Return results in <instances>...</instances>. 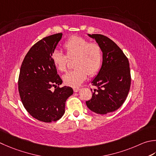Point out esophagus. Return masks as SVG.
<instances>
[{
    "label": "esophagus",
    "instance_id": "esophagus-1",
    "mask_svg": "<svg viewBox=\"0 0 156 156\" xmlns=\"http://www.w3.org/2000/svg\"><path fill=\"white\" fill-rule=\"evenodd\" d=\"M73 90H74L75 93H77L79 91V90H80V88H79L78 87H74V88H73Z\"/></svg>",
    "mask_w": 156,
    "mask_h": 156
}]
</instances>
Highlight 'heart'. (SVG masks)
<instances>
[{
    "label": "heart",
    "mask_w": 156,
    "mask_h": 156,
    "mask_svg": "<svg viewBox=\"0 0 156 156\" xmlns=\"http://www.w3.org/2000/svg\"><path fill=\"white\" fill-rule=\"evenodd\" d=\"M66 55L57 50L51 54L54 66L61 72L67 70L68 59H74L75 69L63 76L66 85L77 87L87 77L95 75L101 66L103 52L101 46L97 42H89L87 39L78 36H72L63 45Z\"/></svg>",
    "instance_id": "b5f03b06"
}]
</instances>
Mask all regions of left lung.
<instances>
[{"mask_svg": "<svg viewBox=\"0 0 156 156\" xmlns=\"http://www.w3.org/2000/svg\"><path fill=\"white\" fill-rule=\"evenodd\" d=\"M95 39L102 48L103 63L98 74L91 82L97 89H91L93 96L86 101L88 109L98 114L116 110L129 94L131 76L129 59L121 48L102 34H88Z\"/></svg>", "mask_w": 156, "mask_h": 156, "instance_id": "1", "label": "left lung"}]
</instances>
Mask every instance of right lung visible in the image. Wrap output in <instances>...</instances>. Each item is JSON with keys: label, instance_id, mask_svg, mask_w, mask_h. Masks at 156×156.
<instances>
[{"label": "right lung", "instance_id": "add662e5", "mask_svg": "<svg viewBox=\"0 0 156 156\" xmlns=\"http://www.w3.org/2000/svg\"><path fill=\"white\" fill-rule=\"evenodd\" d=\"M62 37V33H58L36 42L20 68L18 89L21 102L33 118L44 122L59 120L65 113L67 99L73 94L71 87H59L62 80L51 60V54Z\"/></svg>", "mask_w": 156, "mask_h": 156}]
</instances>
